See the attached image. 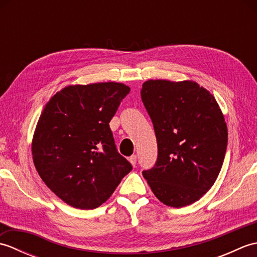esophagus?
Here are the masks:
<instances>
[{"label":"esophagus","mask_w":257,"mask_h":257,"mask_svg":"<svg viewBox=\"0 0 257 257\" xmlns=\"http://www.w3.org/2000/svg\"><path fill=\"white\" fill-rule=\"evenodd\" d=\"M129 162L132 163V165L135 167L136 166V163H137V156L136 155H133L132 157L129 158Z\"/></svg>","instance_id":"34e87169"}]
</instances>
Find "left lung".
Listing matches in <instances>:
<instances>
[{
	"label": "left lung",
	"mask_w": 257,
	"mask_h": 257,
	"mask_svg": "<svg viewBox=\"0 0 257 257\" xmlns=\"http://www.w3.org/2000/svg\"><path fill=\"white\" fill-rule=\"evenodd\" d=\"M141 99L158 143L157 162L144 178L163 204H192L212 188L224 161L227 127L219 103L193 80L149 79Z\"/></svg>",
	"instance_id": "1"
}]
</instances>
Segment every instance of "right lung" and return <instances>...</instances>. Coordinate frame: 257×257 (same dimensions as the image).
Instances as JSON below:
<instances>
[{
  "instance_id": "obj_1",
  "label": "right lung",
  "mask_w": 257,
  "mask_h": 257,
  "mask_svg": "<svg viewBox=\"0 0 257 257\" xmlns=\"http://www.w3.org/2000/svg\"><path fill=\"white\" fill-rule=\"evenodd\" d=\"M130 87L69 85L47 101L32 139L36 171L52 192L81 210L106 202L133 167L118 154L109 122Z\"/></svg>"
}]
</instances>
